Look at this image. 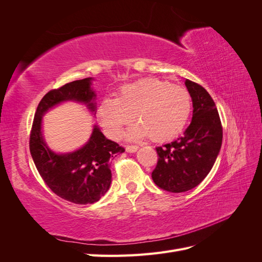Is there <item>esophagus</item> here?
Here are the masks:
<instances>
[{
	"mask_svg": "<svg viewBox=\"0 0 262 262\" xmlns=\"http://www.w3.org/2000/svg\"><path fill=\"white\" fill-rule=\"evenodd\" d=\"M138 149H139V146H138V145H126V146H125V150H126V152H129V153L137 152Z\"/></svg>",
	"mask_w": 262,
	"mask_h": 262,
	"instance_id": "34e87169",
	"label": "esophagus"
}]
</instances>
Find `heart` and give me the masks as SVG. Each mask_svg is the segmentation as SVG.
Here are the masks:
<instances>
[{
  "instance_id": "heart-1",
  "label": "heart",
  "mask_w": 262,
  "mask_h": 262,
  "mask_svg": "<svg viewBox=\"0 0 262 262\" xmlns=\"http://www.w3.org/2000/svg\"><path fill=\"white\" fill-rule=\"evenodd\" d=\"M190 112L191 97L185 87L147 77L123 85L115 99H102L97 118L108 136L118 139L134 116L138 122L129 130V139L165 142L185 128Z\"/></svg>"
}]
</instances>
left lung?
Segmentation results:
<instances>
[{
	"instance_id": "1",
	"label": "left lung",
	"mask_w": 262,
	"mask_h": 262,
	"mask_svg": "<svg viewBox=\"0 0 262 262\" xmlns=\"http://www.w3.org/2000/svg\"><path fill=\"white\" fill-rule=\"evenodd\" d=\"M192 98L191 123L184 136L156 147L158 161L152 172L155 185L169 192H185L208 176L222 145L223 128L210 94L199 84L186 80Z\"/></svg>"
}]
</instances>
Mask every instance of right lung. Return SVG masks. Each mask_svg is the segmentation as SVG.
I'll list each match as a JSON object with an SVG mask.
<instances>
[{
	"instance_id": "obj_1",
	"label": "right lung",
	"mask_w": 262,
	"mask_h": 262,
	"mask_svg": "<svg viewBox=\"0 0 262 262\" xmlns=\"http://www.w3.org/2000/svg\"><path fill=\"white\" fill-rule=\"evenodd\" d=\"M92 77L68 83L47 93L37 107L29 138L31 157L45 184L62 199L75 204L97 202L112 184L110 160L124 148L108 140L96 125L87 143L73 153L57 154L47 146L41 133L42 116L67 100L87 104L95 112Z\"/></svg>"
}]
</instances>
